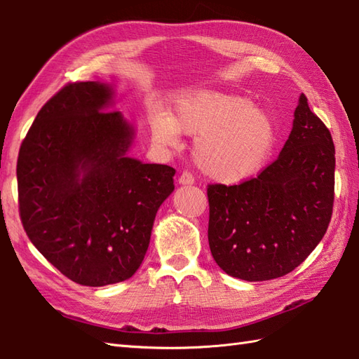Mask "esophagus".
Instances as JSON below:
<instances>
[{"label": "esophagus", "mask_w": 359, "mask_h": 359, "mask_svg": "<svg viewBox=\"0 0 359 359\" xmlns=\"http://www.w3.org/2000/svg\"><path fill=\"white\" fill-rule=\"evenodd\" d=\"M178 182L181 186H192L194 184V177L189 172H182L181 177L178 178Z\"/></svg>", "instance_id": "obj_1"}]
</instances>
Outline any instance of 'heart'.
I'll list each match as a JSON object with an SVG mask.
<instances>
[{
  "mask_svg": "<svg viewBox=\"0 0 359 359\" xmlns=\"http://www.w3.org/2000/svg\"><path fill=\"white\" fill-rule=\"evenodd\" d=\"M180 132L195 138V161L207 177L236 184L266 165L276 142L272 115L241 95L184 92L173 114L150 115V133L159 147L177 146Z\"/></svg>",
  "mask_w": 359,
  "mask_h": 359,
  "instance_id": "obj_1",
  "label": "heart"
}]
</instances>
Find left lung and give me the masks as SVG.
<instances>
[{
    "label": "left lung",
    "mask_w": 359,
    "mask_h": 359,
    "mask_svg": "<svg viewBox=\"0 0 359 359\" xmlns=\"http://www.w3.org/2000/svg\"><path fill=\"white\" fill-rule=\"evenodd\" d=\"M289 140L257 178L215 184L209 196V245L224 272L244 281L290 273L329 227L335 190V146L301 93Z\"/></svg>",
    "instance_id": "left-lung-1"
}]
</instances>
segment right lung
<instances>
[{"label": "right lung", "mask_w": 359, "mask_h": 359, "mask_svg": "<svg viewBox=\"0 0 359 359\" xmlns=\"http://www.w3.org/2000/svg\"><path fill=\"white\" fill-rule=\"evenodd\" d=\"M115 87L74 83L39 110L17 164L20 215L39 253L89 287L129 280L149 249L175 169L127 154L137 129Z\"/></svg>", "instance_id": "add662e5"}]
</instances>
